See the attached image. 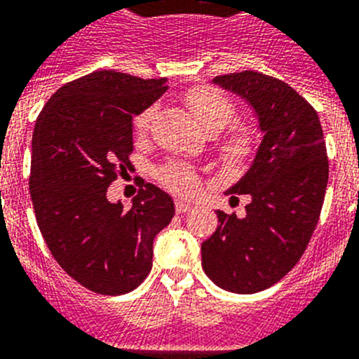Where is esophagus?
<instances>
[{
    "instance_id": "obj_1",
    "label": "esophagus",
    "mask_w": 359,
    "mask_h": 359,
    "mask_svg": "<svg viewBox=\"0 0 359 359\" xmlns=\"http://www.w3.org/2000/svg\"><path fill=\"white\" fill-rule=\"evenodd\" d=\"M191 208H193V205L189 204V202H184V201H180V198H177V201H175V211H177V213H186V211H189Z\"/></svg>"
}]
</instances>
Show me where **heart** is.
I'll return each mask as SVG.
<instances>
[{
  "instance_id": "b5f03b06",
  "label": "heart",
  "mask_w": 359,
  "mask_h": 359,
  "mask_svg": "<svg viewBox=\"0 0 359 359\" xmlns=\"http://www.w3.org/2000/svg\"><path fill=\"white\" fill-rule=\"evenodd\" d=\"M184 101L197 117L198 123L211 133H217L235 121L236 108L226 93L210 86H197L186 92ZM155 106H148L133 117V130L139 137H144L155 119ZM257 133L248 124H233L218 142V151L224 158L235 161L244 158L253 151ZM158 182L171 191L191 197L198 189V177L195 170L180 162H168L157 171Z\"/></svg>"
}]
</instances>
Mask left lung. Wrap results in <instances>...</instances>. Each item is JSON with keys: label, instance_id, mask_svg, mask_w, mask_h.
<instances>
[{"label": "left lung", "instance_id": "8db88e82", "mask_svg": "<svg viewBox=\"0 0 359 359\" xmlns=\"http://www.w3.org/2000/svg\"><path fill=\"white\" fill-rule=\"evenodd\" d=\"M215 83L253 104L266 135L253 166L229 189L251 197L245 215L217 211V231L202 242V269L218 287L253 294L280 282L309 245L329 158L316 110L287 83L253 70Z\"/></svg>", "mask_w": 359, "mask_h": 359}]
</instances>
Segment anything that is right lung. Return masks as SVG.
<instances>
[{
  "instance_id": "1",
  "label": "right lung",
  "mask_w": 359,
  "mask_h": 359,
  "mask_svg": "<svg viewBox=\"0 0 359 359\" xmlns=\"http://www.w3.org/2000/svg\"><path fill=\"white\" fill-rule=\"evenodd\" d=\"M166 90V79L97 70L61 86L36 121L29 188L37 226L61 269L88 291L139 287L155 235L175 215L154 184L142 182L130 210L106 198L132 166V119Z\"/></svg>"
}]
</instances>
